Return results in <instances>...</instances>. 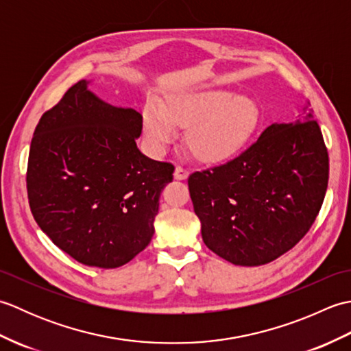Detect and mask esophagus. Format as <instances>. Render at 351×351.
Masks as SVG:
<instances>
[{"mask_svg":"<svg viewBox=\"0 0 351 351\" xmlns=\"http://www.w3.org/2000/svg\"><path fill=\"white\" fill-rule=\"evenodd\" d=\"M173 176H175V180H178V181H184V180H187V178H189V170H187V169H184V167H181V166H176V167H175V173H173Z\"/></svg>","mask_w":351,"mask_h":351,"instance_id":"obj_1","label":"esophagus"}]
</instances>
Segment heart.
I'll return each instance as SVG.
<instances>
[{
    "mask_svg": "<svg viewBox=\"0 0 351 351\" xmlns=\"http://www.w3.org/2000/svg\"><path fill=\"white\" fill-rule=\"evenodd\" d=\"M256 122L258 107L253 99L219 88L173 96L164 107L149 102L143 111L146 138L155 151L175 138L176 128H187L185 143L190 152L208 162L235 155Z\"/></svg>",
    "mask_w": 351,
    "mask_h": 351,
    "instance_id": "b5f03b06",
    "label": "heart"
}]
</instances>
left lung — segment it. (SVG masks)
Returning a JSON list of instances; mask_svg holds the SVG:
<instances>
[{
    "label": "left lung",
    "instance_id": "left-lung-1",
    "mask_svg": "<svg viewBox=\"0 0 351 351\" xmlns=\"http://www.w3.org/2000/svg\"><path fill=\"white\" fill-rule=\"evenodd\" d=\"M329 155L311 111L273 123L221 166L189 176L206 247L235 265H263L291 250L322 210Z\"/></svg>",
    "mask_w": 351,
    "mask_h": 351
}]
</instances>
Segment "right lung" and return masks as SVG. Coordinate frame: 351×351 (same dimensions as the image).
I'll return each mask as SVG.
<instances>
[{
    "mask_svg": "<svg viewBox=\"0 0 351 351\" xmlns=\"http://www.w3.org/2000/svg\"><path fill=\"white\" fill-rule=\"evenodd\" d=\"M143 116L73 84L37 123L27 166L29 210L57 247L78 263L121 267L151 243L160 195L173 164L136 140Z\"/></svg>",
    "mask_w": 351,
    "mask_h": 351,
    "instance_id": "right-lung-1",
    "label": "right lung"
}]
</instances>
